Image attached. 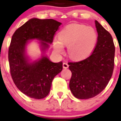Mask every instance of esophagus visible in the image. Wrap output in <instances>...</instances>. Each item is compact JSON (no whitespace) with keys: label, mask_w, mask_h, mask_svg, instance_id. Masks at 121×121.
Here are the masks:
<instances>
[{"label":"esophagus","mask_w":121,"mask_h":121,"mask_svg":"<svg viewBox=\"0 0 121 121\" xmlns=\"http://www.w3.org/2000/svg\"><path fill=\"white\" fill-rule=\"evenodd\" d=\"M68 66H69V65H68V64L67 63H63V68H65V69L68 68Z\"/></svg>","instance_id":"34e87169"}]
</instances>
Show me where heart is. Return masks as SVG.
Segmentation results:
<instances>
[{
  "label": "heart",
  "instance_id": "obj_1",
  "mask_svg": "<svg viewBox=\"0 0 121 121\" xmlns=\"http://www.w3.org/2000/svg\"><path fill=\"white\" fill-rule=\"evenodd\" d=\"M98 40V35L93 28L73 23L66 26L58 34V38L53 41L54 50L57 53L63 54L64 46L68 47L70 57L81 60L92 53Z\"/></svg>",
  "mask_w": 121,
  "mask_h": 121
}]
</instances>
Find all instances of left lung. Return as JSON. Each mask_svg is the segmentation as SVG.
<instances>
[{
	"label": "left lung",
	"instance_id": "1",
	"mask_svg": "<svg viewBox=\"0 0 121 121\" xmlns=\"http://www.w3.org/2000/svg\"><path fill=\"white\" fill-rule=\"evenodd\" d=\"M98 40L93 53L83 60L69 62L72 75L69 88L78 99H86L99 95L108 84L114 66L113 39L98 21H95Z\"/></svg>",
	"mask_w": 121,
	"mask_h": 121
}]
</instances>
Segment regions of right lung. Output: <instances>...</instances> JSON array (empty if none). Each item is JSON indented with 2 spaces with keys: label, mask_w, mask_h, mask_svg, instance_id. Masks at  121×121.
Masks as SVG:
<instances>
[{
  "label": "right lung",
  "mask_w": 121,
  "mask_h": 121,
  "mask_svg": "<svg viewBox=\"0 0 121 121\" xmlns=\"http://www.w3.org/2000/svg\"><path fill=\"white\" fill-rule=\"evenodd\" d=\"M61 23L53 19L32 18L17 29L9 48L10 71L20 91L30 98L40 99L50 91L53 79L63 69V63H53L43 56L38 61L28 63L25 55L26 43L31 39L41 41L42 50L53 41Z\"/></svg>",
  "instance_id": "obj_1"
}]
</instances>
